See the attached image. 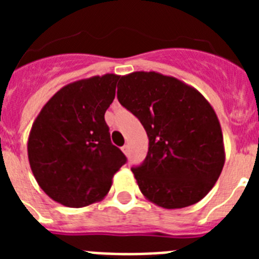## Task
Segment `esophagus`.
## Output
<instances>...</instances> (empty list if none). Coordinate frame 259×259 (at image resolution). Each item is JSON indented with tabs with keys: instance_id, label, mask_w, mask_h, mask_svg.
Listing matches in <instances>:
<instances>
[{
	"instance_id": "obj_1",
	"label": "esophagus",
	"mask_w": 259,
	"mask_h": 259,
	"mask_svg": "<svg viewBox=\"0 0 259 259\" xmlns=\"http://www.w3.org/2000/svg\"><path fill=\"white\" fill-rule=\"evenodd\" d=\"M122 152L124 153L125 155H128V152H130V148H128V145H124V146H123V148H122Z\"/></svg>"
}]
</instances>
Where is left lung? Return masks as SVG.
Instances as JSON below:
<instances>
[{"mask_svg": "<svg viewBox=\"0 0 259 259\" xmlns=\"http://www.w3.org/2000/svg\"><path fill=\"white\" fill-rule=\"evenodd\" d=\"M118 100L141 122L149 150L134 167L146 200L182 209L202 200L223 170V135L214 109L197 89L155 71L120 76Z\"/></svg>", "mask_w": 259, "mask_h": 259, "instance_id": "left-lung-1", "label": "left lung"}]
</instances>
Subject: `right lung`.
I'll return each instance as SVG.
<instances>
[{"instance_id": "add662e5", "label": "right lung", "mask_w": 259, "mask_h": 259, "mask_svg": "<svg viewBox=\"0 0 259 259\" xmlns=\"http://www.w3.org/2000/svg\"><path fill=\"white\" fill-rule=\"evenodd\" d=\"M119 75L105 74L61 88L38 113L28 136V161L52 200L84 207L104 200L127 158L111 144L105 113Z\"/></svg>"}]
</instances>
